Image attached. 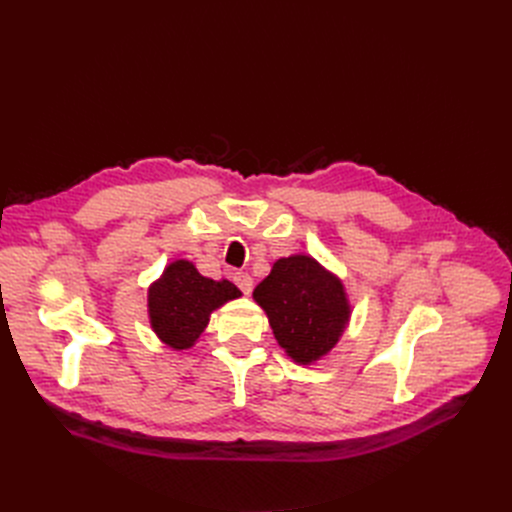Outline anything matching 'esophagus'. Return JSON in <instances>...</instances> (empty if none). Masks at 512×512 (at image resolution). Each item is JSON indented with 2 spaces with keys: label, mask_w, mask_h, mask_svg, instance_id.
Listing matches in <instances>:
<instances>
[{
  "label": "esophagus",
  "mask_w": 512,
  "mask_h": 512,
  "mask_svg": "<svg viewBox=\"0 0 512 512\" xmlns=\"http://www.w3.org/2000/svg\"><path fill=\"white\" fill-rule=\"evenodd\" d=\"M234 282H236V286L245 292V294H251V290H253V276L251 274H247V272H236L234 274Z\"/></svg>",
  "instance_id": "esophagus-1"
}]
</instances>
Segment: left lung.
<instances>
[{"mask_svg": "<svg viewBox=\"0 0 512 512\" xmlns=\"http://www.w3.org/2000/svg\"><path fill=\"white\" fill-rule=\"evenodd\" d=\"M253 301L284 353L307 367L330 355L353 315L344 282L305 253L278 259L253 290Z\"/></svg>", "mask_w": 512, "mask_h": 512, "instance_id": "1", "label": "left lung"}]
</instances>
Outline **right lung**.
Masks as SVG:
<instances>
[{"label": "right lung", "instance_id": "1", "mask_svg": "<svg viewBox=\"0 0 512 512\" xmlns=\"http://www.w3.org/2000/svg\"><path fill=\"white\" fill-rule=\"evenodd\" d=\"M242 297L228 280L199 274L193 261L174 259L147 288V315L153 334L172 351H188L205 332L209 317Z\"/></svg>", "mask_w": 512, "mask_h": 512}]
</instances>
